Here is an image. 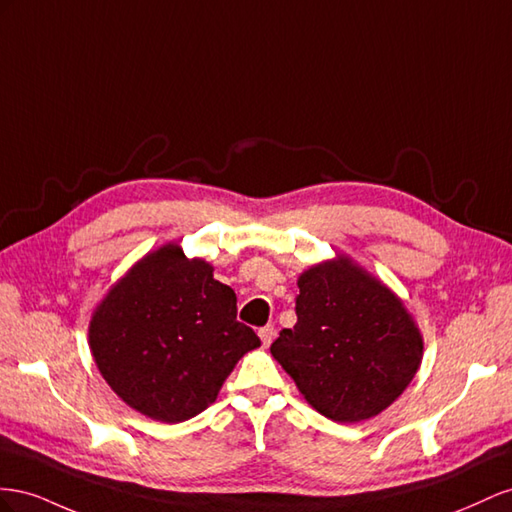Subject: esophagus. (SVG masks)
Instances as JSON below:
<instances>
[{"label": "esophagus", "instance_id": "esophagus-1", "mask_svg": "<svg viewBox=\"0 0 512 512\" xmlns=\"http://www.w3.org/2000/svg\"><path fill=\"white\" fill-rule=\"evenodd\" d=\"M259 339H261V345L268 347V345L272 343V339H274V328H272V326L261 328V330H259Z\"/></svg>", "mask_w": 512, "mask_h": 512}]
</instances>
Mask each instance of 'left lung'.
<instances>
[{"mask_svg":"<svg viewBox=\"0 0 512 512\" xmlns=\"http://www.w3.org/2000/svg\"><path fill=\"white\" fill-rule=\"evenodd\" d=\"M298 321L270 347L313 410L334 422L382 414L422 362L420 328L394 291L337 255L298 276Z\"/></svg>","mask_w":512,"mask_h":512,"instance_id":"8db88e82","label":"left lung"}]
</instances>
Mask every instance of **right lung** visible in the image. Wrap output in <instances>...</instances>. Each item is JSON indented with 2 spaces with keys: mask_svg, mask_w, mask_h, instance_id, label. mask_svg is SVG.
Listing matches in <instances>:
<instances>
[{
  "mask_svg": "<svg viewBox=\"0 0 512 512\" xmlns=\"http://www.w3.org/2000/svg\"><path fill=\"white\" fill-rule=\"evenodd\" d=\"M236 294L178 242L141 257L92 313L87 341L118 397L152 420L206 410L238 360L261 345L236 319Z\"/></svg>",
  "mask_w": 512,
  "mask_h": 512,
  "instance_id": "1",
  "label": "right lung"
}]
</instances>
